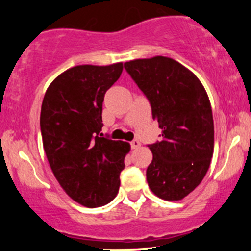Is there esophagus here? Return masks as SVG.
<instances>
[{
    "instance_id": "34e87169",
    "label": "esophagus",
    "mask_w": 251,
    "mask_h": 251,
    "mask_svg": "<svg viewBox=\"0 0 251 251\" xmlns=\"http://www.w3.org/2000/svg\"><path fill=\"white\" fill-rule=\"evenodd\" d=\"M131 146H132V149H138L140 146V142L138 139H134V140H132L131 142Z\"/></svg>"
}]
</instances>
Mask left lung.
<instances>
[{
	"mask_svg": "<svg viewBox=\"0 0 251 251\" xmlns=\"http://www.w3.org/2000/svg\"><path fill=\"white\" fill-rule=\"evenodd\" d=\"M124 67L162 128L159 142L149 145L153 154L146 170L150 189L162 200H183L203 180L214 153L208 94L191 71L170 57L132 60Z\"/></svg>",
	"mask_w": 251,
	"mask_h": 251,
	"instance_id": "1",
	"label": "left lung"
}]
</instances>
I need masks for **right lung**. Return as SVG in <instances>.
I'll return each mask as SVG.
<instances>
[{"mask_svg":"<svg viewBox=\"0 0 251 251\" xmlns=\"http://www.w3.org/2000/svg\"><path fill=\"white\" fill-rule=\"evenodd\" d=\"M123 62L81 65L60 74L46 91L40 127L51 171L73 201L87 208L107 204L119 191L129 144L99 135L105 93Z\"/></svg>","mask_w":251,"mask_h":251,"instance_id":"add662e5","label":"right lung"}]
</instances>
